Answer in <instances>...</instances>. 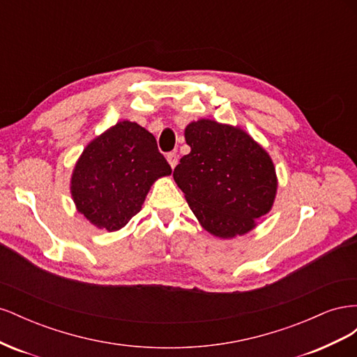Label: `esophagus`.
Instances as JSON below:
<instances>
[{
    "label": "esophagus",
    "mask_w": 357,
    "mask_h": 357,
    "mask_svg": "<svg viewBox=\"0 0 357 357\" xmlns=\"http://www.w3.org/2000/svg\"><path fill=\"white\" fill-rule=\"evenodd\" d=\"M167 160H168V164L171 165V168L174 169V168H176V165H177V162H178V156H177V153L171 152V153H168V155H167Z\"/></svg>",
    "instance_id": "34e87169"
}]
</instances>
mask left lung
<instances>
[{
	"label": "left lung",
	"mask_w": 357,
	"mask_h": 357,
	"mask_svg": "<svg viewBox=\"0 0 357 357\" xmlns=\"http://www.w3.org/2000/svg\"><path fill=\"white\" fill-rule=\"evenodd\" d=\"M185 138L190 153L172 177L202 228L225 240L250 232L275 199L271 156L241 128L210 119L190 122Z\"/></svg>",
	"instance_id": "8db88e82"
}]
</instances>
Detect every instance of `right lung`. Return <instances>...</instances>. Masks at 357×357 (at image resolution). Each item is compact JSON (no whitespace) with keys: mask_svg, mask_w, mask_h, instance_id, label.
Here are the masks:
<instances>
[{"mask_svg":"<svg viewBox=\"0 0 357 357\" xmlns=\"http://www.w3.org/2000/svg\"><path fill=\"white\" fill-rule=\"evenodd\" d=\"M171 172L156 138L122 121L84 147L71 176V197L84 219L114 232L142 210L153 183Z\"/></svg>","mask_w":357,"mask_h":357,"instance_id":"add662e5","label":"right lung"}]
</instances>
